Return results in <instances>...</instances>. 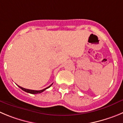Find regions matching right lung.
<instances>
[{
	"label": "right lung",
	"mask_w": 123,
	"mask_h": 123,
	"mask_svg": "<svg viewBox=\"0 0 123 123\" xmlns=\"http://www.w3.org/2000/svg\"><path fill=\"white\" fill-rule=\"evenodd\" d=\"M53 84H51V85H50V86H49L48 87L45 88V89H43V90H30V89H25V88H23L22 87H20V86H18V87H19V88H20V89H22V90H24V91L26 92L27 93H31V94H37V93H42V92H43L44 90H45L46 89H49V87H50L51 86V85H52Z\"/></svg>",
	"instance_id": "obj_1"
}]
</instances>
